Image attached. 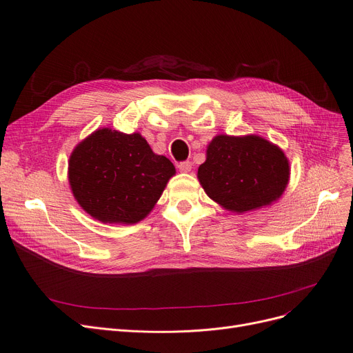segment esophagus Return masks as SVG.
Masks as SVG:
<instances>
[{"label":"esophagus","mask_w":353,"mask_h":353,"mask_svg":"<svg viewBox=\"0 0 353 353\" xmlns=\"http://www.w3.org/2000/svg\"><path fill=\"white\" fill-rule=\"evenodd\" d=\"M179 170L181 172V173H189V172H192V167H193V164H192V161H181V163H179Z\"/></svg>","instance_id":"obj_1"}]
</instances>
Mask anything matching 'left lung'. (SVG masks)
Returning <instances> with one entry per match:
<instances>
[{
	"mask_svg": "<svg viewBox=\"0 0 353 353\" xmlns=\"http://www.w3.org/2000/svg\"><path fill=\"white\" fill-rule=\"evenodd\" d=\"M289 176L282 148L256 134L216 136L197 170L206 194L236 213L272 205L283 194Z\"/></svg>",
	"mask_w": 353,
	"mask_h": 353,
	"instance_id": "obj_1",
	"label": "left lung"
}]
</instances>
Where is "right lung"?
Listing matches in <instances>:
<instances>
[{
  "instance_id": "obj_1",
  "label": "right lung",
  "mask_w": 353,
  "mask_h": 353,
  "mask_svg": "<svg viewBox=\"0 0 353 353\" xmlns=\"http://www.w3.org/2000/svg\"><path fill=\"white\" fill-rule=\"evenodd\" d=\"M174 174L173 163L153 153L141 134L105 127L77 144L68 161L74 197L103 223L134 225L143 220Z\"/></svg>"
}]
</instances>
